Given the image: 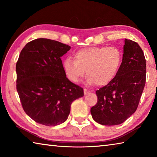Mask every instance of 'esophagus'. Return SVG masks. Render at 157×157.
Listing matches in <instances>:
<instances>
[{"mask_svg":"<svg viewBox=\"0 0 157 157\" xmlns=\"http://www.w3.org/2000/svg\"><path fill=\"white\" fill-rule=\"evenodd\" d=\"M89 93H91V91H90L89 90L86 89H84V95H87V94H89Z\"/></svg>","mask_w":157,"mask_h":157,"instance_id":"esophagus-1","label":"esophagus"}]
</instances>
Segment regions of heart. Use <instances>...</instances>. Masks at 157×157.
I'll list each match as a JSON object with an SVG mask.
<instances>
[{"label": "heart", "instance_id": "b5f03b06", "mask_svg": "<svg viewBox=\"0 0 157 157\" xmlns=\"http://www.w3.org/2000/svg\"><path fill=\"white\" fill-rule=\"evenodd\" d=\"M74 59L66 58L63 62V70L69 79L79 82L86 71L87 84L105 86L118 73L122 54L115 46L90 47L78 50Z\"/></svg>", "mask_w": 157, "mask_h": 157}]
</instances>
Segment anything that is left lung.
<instances>
[{"instance_id": "8db88e82", "label": "left lung", "mask_w": 157, "mask_h": 157, "mask_svg": "<svg viewBox=\"0 0 157 157\" xmlns=\"http://www.w3.org/2000/svg\"><path fill=\"white\" fill-rule=\"evenodd\" d=\"M146 79V61L136 42L124 39L123 60L110 83L97 90V104L91 109L94 120L102 125H117L138 107Z\"/></svg>"}]
</instances>
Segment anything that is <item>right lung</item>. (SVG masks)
Listing matches in <instances>:
<instances>
[{
	"instance_id": "add662e5",
	"label": "right lung",
	"mask_w": 157,
	"mask_h": 157,
	"mask_svg": "<svg viewBox=\"0 0 157 157\" xmlns=\"http://www.w3.org/2000/svg\"><path fill=\"white\" fill-rule=\"evenodd\" d=\"M71 46L39 38L29 42L16 66L17 90L23 110L36 123L55 126L67 120L84 90L66 78L61 57Z\"/></svg>"
}]
</instances>
